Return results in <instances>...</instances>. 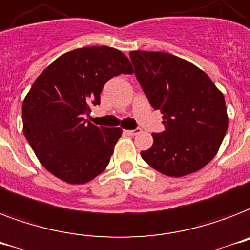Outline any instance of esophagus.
Listing matches in <instances>:
<instances>
[{
	"label": "esophagus",
	"instance_id": "1",
	"mask_svg": "<svg viewBox=\"0 0 250 250\" xmlns=\"http://www.w3.org/2000/svg\"><path fill=\"white\" fill-rule=\"evenodd\" d=\"M125 133H126L127 135H131V137H134V135L139 134L141 133V129H134V130H125Z\"/></svg>",
	"mask_w": 250,
	"mask_h": 250
}]
</instances>
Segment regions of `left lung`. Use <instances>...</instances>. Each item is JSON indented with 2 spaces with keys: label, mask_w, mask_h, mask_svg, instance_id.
Wrapping results in <instances>:
<instances>
[{
  "label": "left lung",
  "mask_w": 250,
  "mask_h": 250,
  "mask_svg": "<svg viewBox=\"0 0 250 250\" xmlns=\"http://www.w3.org/2000/svg\"><path fill=\"white\" fill-rule=\"evenodd\" d=\"M135 76L155 109L163 133L142 151L149 167L169 177L200 170L218 152L229 126L223 94L192 63L163 51H130Z\"/></svg>",
  "instance_id": "1"
}]
</instances>
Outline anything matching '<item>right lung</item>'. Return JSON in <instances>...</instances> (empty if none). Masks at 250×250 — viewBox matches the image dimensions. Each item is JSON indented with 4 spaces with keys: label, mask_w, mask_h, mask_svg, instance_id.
I'll return each instance as SVG.
<instances>
[{
    "label": "right lung",
    "mask_w": 250,
    "mask_h": 250,
    "mask_svg": "<svg viewBox=\"0 0 250 250\" xmlns=\"http://www.w3.org/2000/svg\"><path fill=\"white\" fill-rule=\"evenodd\" d=\"M131 72L120 50L89 46L63 54L36 79L21 107L23 131L46 170L71 185L104 170L123 130L98 127L85 116L109 79Z\"/></svg>",
    "instance_id": "1"
}]
</instances>
